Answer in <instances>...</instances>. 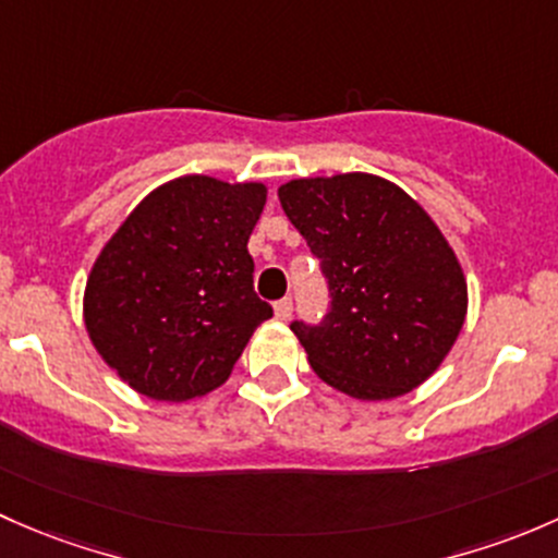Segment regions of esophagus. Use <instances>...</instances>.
I'll return each instance as SVG.
<instances>
[{"instance_id": "1", "label": "esophagus", "mask_w": 558, "mask_h": 558, "mask_svg": "<svg viewBox=\"0 0 558 558\" xmlns=\"http://www.w3.org/2000/svg\"><path fill=\"white\" fill-rule=\"evenodd\" d=\"M274 314H277V319L287 322L292 317V301L290 298H281V301L274 303Z\"/></svg>"}]
</instances>
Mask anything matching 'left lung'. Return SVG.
I'll return each instance as SVG.
<instances>
[{
  "mask_svg": "<svg viewBox=\"0 0 558 558\" xmlns=\"http://www.w3.org/2000/svg\"><path fill=\"white\" fill-rule=\"evenodd\" d=\"M279 201L330 287L319 325H290L314 373L354 400H392L427 381L468 314L462 266L433 217L363 171L290 180Z\"/></svg>",
  "mask_w": 558,
  "mask_h": 558,
  "instance_id": "8db88e82",
  "label": "left lung"
}]
</instances>
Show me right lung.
Listing matches in <instances>:
<instances>
[{"instance_id":"add662e5","label":"right lung","mask_w":558,"mask_h":558,"mask_svg":"<svg viewBox=\"0 0 558 558\" xmlns=\"http://www.w3.org/2000/svg\"><path fill=\"white\" fill-rule=\"evenodd\" d=\"M263 182L187 174L136 204L96 257L83 319L101 360L140 395L185 403L231 376L271 306L246 241Z\"/></svg>"}]
</instances>
